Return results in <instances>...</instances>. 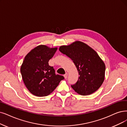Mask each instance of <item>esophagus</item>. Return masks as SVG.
I'll return each instance as SVG.
<instances>
[{
    "label": "esophagus",
    "instance_id": "1",
    "mask_svg": "<svg viewBox=\"0 0 127 127\" xmlns=\"http://www.w3.org/2000/svg\"><path fill=\"white\" fill-rule=\"evenodd\" d=\"M64 78L65 79H67V77H68V73L66 72V73H65L64 74Z\"/></svg>",
    "mask_w": 127,
    "mask_h": 127
}]
</instances>
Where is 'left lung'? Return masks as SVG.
<instances>
[{
    "mask_svg": "<svg viewBox=\"0 0 127 127\" xmlns=\"http://www.w3.org/2000/svg\"><path fill=\"white\" fill-rule=\"evenodd\" d=\"M59 51L71 59L79 72L77 82L71 85L79 94L87 95L97 91L103 84L105 65L94 49L80 41L62 46Z\"/></svg>",
    "mask_w": 127,
    "mask_h": 127,
    "instance_id": "8db88e82",
    "label": "left lung"
}]
</instances>
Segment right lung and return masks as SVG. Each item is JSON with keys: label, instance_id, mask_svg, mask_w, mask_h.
Masks as SVG:
<instances>
[{"label": "right lung", "instance_id": "right-lung-1", "mask_svg": "<svg viewBox=\"0 0 127 127\" xmlns=\"http://www.w3.org/2000/svg\"><path fill=\"white\" fill-rule=\"evenodd\" d=\"M57 49L39 45L25 57L20 71L24 84L32 94L39 97L47 96L64 79L63 75L56 74L53 67L48 64Z\"/></svg>", "mask_w": 127, "mask_h": 127}]
</instances>
